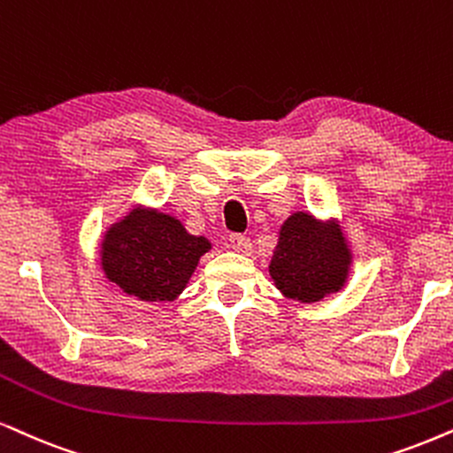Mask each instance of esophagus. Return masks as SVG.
I'll return each instance as SVG.
<instances>
[{"label": "esophagus", "instance_id": "esophagus-1", "mask_svg": "<svg viewBox=\"0 0 453 453\" xmlns=\"http://www.w3.org/2000/svg\"><path fill=\"white\" fill-rule=\"evenodd\" d=\"M246 244V238L242 236V234H230V236H227V246H230V249H234V250H240L242 249V246Z\"/></svg>", "mask_w": 453, "mask_h": 453}]
</instances>
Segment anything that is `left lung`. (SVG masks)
Returning <instances> with one entry per match:
<instances>
[{"mask_svg":"<svg viewBox=\"0 0 453 453\" xmlns=\"http://www.w3.org/2000/svg\"><path fill=\"white\" fill-rule=\"evenodd\" d=\"M347 272L349 255L334 226H319L303 213L284 223L269 263V273L284 295L303 303L319 301L341 288Z\"/></svg>","mask_w":453,"mask_h":453,"instance_id":"obj_1","label":"left lung"}]
</instances>
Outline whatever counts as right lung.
Segmentation results:
<instances>
[{"mask_svg": "<svg viewBox=\"0 0 453 453\" xmlns=\"http://www.w3.org/2000/svg\"><path fill=\"white\" fill-rule=\"evenodd\" d=\"M211 249L204 238L157 211H134L108 230L102 244L106 278L142 301H173L186 288L198 259Z\"/></svg>", "mask_w": 453, "mask_h": 453, "instance_id": "right-lung-1", "label": "right lung"}]
</instances>
